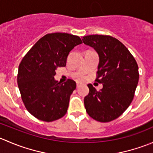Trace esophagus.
<instances>
[{"instance_id": "1", "label": "esophagus", "mask_w": 153, "mask_h": 153, "mask_svg": "<svg viewBox=\"0 0 153 153\" xmlns=\"http://www.w3.org/2000/svg\"><path fill=\"white\" fill-rule=\"evenodd\" d=\"M80 85H81V84H80V83H77V88L79 87Z\"/></svg>"}]
</instances>
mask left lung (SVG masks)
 <instances>
[{"mask_svg": "<svg viewBox=\"0 0 153 153\" xmlns=\"http://www.w3.org/2000/svg\"><path fill=\"white\" fill-rule=\"evenodd\" d=\"M98 53L99 63L96 81L103 88L97 91L88 84L84 98L88 115L100 122L119 117L129 107L138 83V67L135 58L121 41L109 35H92L82 39Z\"/></svg>", "mask_w": 153, "mask_h": 153, "instance_id": "8db88e82", "label": "left lung"}]
</instances>
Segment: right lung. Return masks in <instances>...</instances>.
<instances>
[{"instance_id":"add662e5","label":"right lung","mask_w":153,"mask_h":153,"mask_svg":"<svg viewBox=\"0 0 153 153\" xmlns=\"http://www.w3.org/2000/svg\"><path fill=\"white\" fill-rule=\"evenodd\" d=\"M81 38L68 33L47 34L38 40L18 67V85L21 98L30 114L44 121L62 118L76 83H61L54 78L58 67H65L67 57Z\"/></svg>"}]
</instances>
